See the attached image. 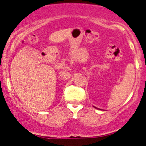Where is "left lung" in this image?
Returning a JSON list of instances; mask_svg holds the SVG:
<instances>
[{"instance_id": "8db88e82", "label": "left lung", "mask_w": 146, "mask_h": 146, "mask_svg": "<svg viewBox=\"0 0 146 146\" xmlns=\"http://www.w3.org/2000/svg\"><path fill=\"white\" fill-rule=\"evenodd\" d=\"M95 108H96V109H98V108H97V107H95Z\"/></svg>"}]
</instances>
